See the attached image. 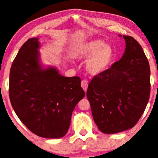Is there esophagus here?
I'll list each match as a JSON object with an SVG mask.
<instances>
[{
  "instance_id": "obj_1",
  "label": "esophagus",
  "mask_w": 158,
  "mask_h": 158,
  "mask_svg": "<svg viewBox=\"0 0 158 158\" xmlns=\"http://www.w3.org/2000/svg\"><path fill=\"white\" fill-rule=\"evenodd\" d=\"M81 85L82 89L85 90V92L86 93L87 89V87H88V82H87V80H82L81 82Z\"/></svg>"
}]
</instances>
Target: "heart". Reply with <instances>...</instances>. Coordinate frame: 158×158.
Segmentation results:
<instances>
[{
  "mask_svg": "<svg viewBox=\"0 0 158 158\" xmlns=\"http://www.w3.org/2000/svg\"><path fill=\"white\" fill-rule=\"evenodd\" d=\"M79 60H87V69L92 75H101L112 68L116 60L114 48L107 45L103 39H93L79 45L74 50Z\"/></svg>",
  "mask_w": 158,
  "mask_h": 158,
  "instance_id": "obj_1",
  "label": "heart"
}]
</instances>
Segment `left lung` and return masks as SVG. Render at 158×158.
I'll return each mask as SVG.
<instances>
[{"mask_svg":"<svg viewBox=\"0 0 158 158\" xmlns=\"http://www.w3.org/2000/svg\"><path fill=\"white\" fill-rule=\"evenodd\" d=\"M123 38L122 58L108 72L95 76L87 91L94 121L107 134L134 127L150 95V69L142 47L133 37Z\"/></svg>","mask_w":158,"mask_h":158,"instance_id":"1","label":"left lung"}]
</instances>
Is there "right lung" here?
Wrapping results in <instances>:
<instances>
[{
    "mask_svg": "<svg viewBox=\"0 0 158 158\" xmlns=\"http://www.w3.org/2000/svg\"><path fill=\"white\" fill-rule=\"evenodd\" d=\"M39 39L22 46L11 65L9 98L14 110L31 132L46 139L66 134L71 114L85 97L78 77H65L57 68L41 64Z\"/></svg>",
    "mask_w": 158,
    "mask_h": 158,
    "instance_id": "obj_1",
    "label": "right lung"
}]
</instances>
